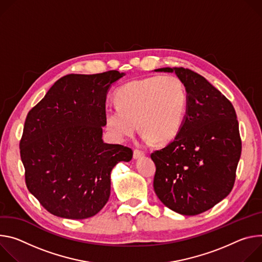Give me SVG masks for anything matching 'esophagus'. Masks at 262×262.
Segmentation results:
<instances>
[{
  "label": "esophagus",
  "instance_id": "34e87169",
  "mask_svg": "<svg viewBox=\"0 0 262 262\" xmlns=\"http://www.w3.org/2000/svg\"><path fill=\"white\" fill-rule=\"evenodd\" d=\"M143 156H144V153H143L142 151L137 150V149L134 150V152H133V158H134V159H139V158H141V157H143Z\"/></svg>",
  "mask_w": 262,
  "mask_h": 262
}]
</instances>
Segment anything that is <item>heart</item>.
Segmentation results:
<instances>
[{
    "label": "heart",
    "instance_id": "b5f03b06",
    "mask_svg": "<svg viewBox=\"0 0 262 262\" xmlns=\"http://www.w3.org/2000/svg\"><path fill=\"white\" fill-rule=\"evenodd\" d=\"M115 102L118 106L105 111L106 128L115 140L123 141L133 135L138 121L143 141L164 143L180 131L187 93L177 76H152L120 87Z\"/></svg>",
    "mask_w": 262,
    "mask_h": 262
}]
</instances>
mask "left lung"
<instances>
[{"instance_id": "obj_1", "label": "left lung", "mask_w": 262, "mask_h": 262, "mask_svg": "<svg viewBox=\"0 0 262 262\" xmlns=\"http://www.w3.org/2000/svg\"><path fill=\"white\" fill-rule=\"evenodd\" d=\"M175 73L187 93L186 114L175 139L151 154L154 190L163 204L183 215L212 208L233 188L242 154L233 105L204 77L183 68Z\"/></svg>"}]
</instances>
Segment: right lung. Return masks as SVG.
Listing matches in <instances>:
<instances>
[{
  "label": "right lung",
  "instance_id": "right-lung-1",
  "mask_svg": "<svg viewBox=\"0 0 262 262\" xmlns=\"http://www.w3.org/2000/svg\"><path fill=\"white\" fill-rule=\"evenodd\" d=\"M118 71L60 78L29 111L19 142L26 185L50 213L96 215L110 195V173L133 152L103 141L105 103Z\"/></svg>",
  "mask_w": 262,
  "mask_h": 262
}]
</instances>
